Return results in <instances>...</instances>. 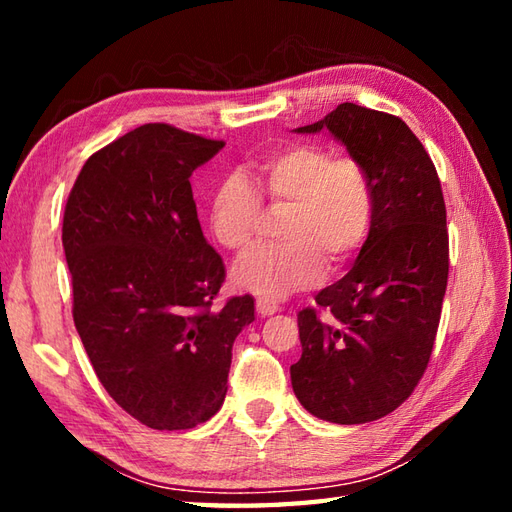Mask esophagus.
<instances>
[{
	"mask_svg": "<svg viewBox=\"0 0 512 512\" xmlns=\"http://www.w3.org/2000/svg\"><path fill=\"white\" fill-rule=\"evenodd\" d=\"M255 306H257V312L262 314V317H270V314H275L279 310V303L273 301V299H268V297H257Z\"/></svg>",
	"mask_w": 512,
	"mask_h": 512,
	"instance_id": "obj_1",
	"label": "esophagus"
}]
</instances>
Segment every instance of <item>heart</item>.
<instances>
[{
    "instance_id": "1",
    "label": "heart",
    "mask_w": 512,
    "mask_h": 512,
    "mask_svg": "<svg viewBox=\"0 0 512 512\" xmlns=\"http://www.w3.org/2000/svg\"><path fill=\"white\" fill-rule=\"evenodd\" d=\"M286 211V242L257 246L237 259L233 284L262 297H286L350 266L374 228L376 193L361 160L321 143L277 147L257 169V189L231 173L213 187L209 226L228 250H244L264 224V202Z\"/></svg>"
}]
</instances>
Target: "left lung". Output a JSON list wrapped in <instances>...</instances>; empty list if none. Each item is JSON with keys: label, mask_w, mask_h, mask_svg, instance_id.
I'll use <instances>...</instances> for the list:
<instances>
[{"label": "left lung", "mask_w": 512, "mask_h": 512, "mask_svg": "<svg viewBox=\"0 0 512 512\" xmlns=\"http://www.w3.org/2000/svg\"><path fill=\"white\" fill-rule=\"evenodd\" d=\"M323 127L363 162L376 217L350 273L297 314L290 380L312 416L363 424L398 409L429 365L449 279L447 206L436 165L402 118L341 103L297 132Z\"/></svg>", "instance_id": "8db88e82"}]
</instances>
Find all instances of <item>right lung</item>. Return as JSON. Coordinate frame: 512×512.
<instances>
[{
    "mask_svg": "<svg viewBox=\"0 0 512 512\" xmlns=\"http://www.w3.org/2000/svg\"><path fill=\"white\" fill-rule=\"evenodd\" d=\"M224 140L136 127L85 162L65 202L72 317L101 385L149 429H193L226 396L250 295L213 308L226 270L202 235L189 178Z\"/></svg>",
    "mask_w": 512,
    "mask_h": 512,
    "instance_id": "right-lung-1",
    "label": "right lung"
}]
</instances>
